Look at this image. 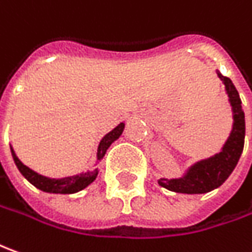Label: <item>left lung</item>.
<instances>
[{
  "label": "left lung",
  "instance_id": "obj_1",
  "mask_svg": "<svg viewBox=\"0 0 252 252\" xmlns=\"http://www.w3.org/2000/svg\"><path fill=\"white\" fill-rule=\"evenodd\" d=\"M218 77L223 81L226 88L227 96L233 110V129L230 132L222 152L210 157L207 160L196 162L191 165L188 174L179 179H160L158 184L162 188L176 193L186 194H200L211 191L226 181L229 175L233 172L237 165L239 158L244 148V136H246V121L244 112L241 107V100L239 92L232 83L230 78L222 76L218 71Z\"/></svg>",
  "mask_w": 252,
  "mask_h": 252
}]
</instances>
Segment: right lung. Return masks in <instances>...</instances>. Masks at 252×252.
Masks as SVG:
<instances>
[{
    "label": "right lung",
    "mask_w": 252,
    "mask_h": 252,
    "mask_svg": "<svg viewBox=\"0 0 252 252\" xmlns=\"http://www.w3.org/2000/svg\"><path fill=\"white\" fill-rule=\"evenodd\" d=\"M123 131H124V123L119 124L113 131L107 133L103 139L100 140L99 148H97V160H100L103 157L106 150L109 149V146L112 145L114 140L119 139V136L123 133ZM11 152L12 157H13V161H15L16 167L20 171V174L25 176L30 184L34 185L37 189H40L42 191H47V193H61V194L76 193V191L83 190L84 188H87L88 185L92 184L97 175V169H95V171L80 174V175L67 176V178H62V179H52V178H47V176L40 175L35 171H32L29 167H26L25 164L19 160L18 156L15 155V152H13L12 148Z\"/></svg>",
    "instance_id": "add662e5"
}]
</instances>
